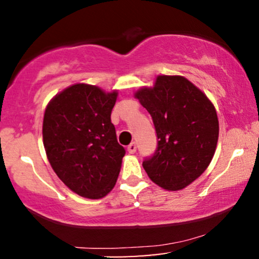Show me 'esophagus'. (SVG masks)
Wrapping results in <instances>:
<instances>
[{"label": "esophagus", "mask_w": 259, "mask_h": 259, "mask_svg": "<svg viewBox=\"0 0 259 259\" xmlns=\"http://www.w3.org/2000/svg\"><path fill=\"white\" fill-rule=\"evenodd\" d=\"M127 152H129V153H135L136 152V144H135V142H132V144L127 146Z\"/></svg>", "instance_id": "34e87169"}]
</instances>
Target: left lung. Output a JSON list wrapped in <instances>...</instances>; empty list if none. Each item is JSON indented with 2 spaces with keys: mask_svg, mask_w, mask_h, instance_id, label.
I'll return each mask as SVG.
<instances>
[{
  "mask_svg": "<svg viewBox=\"0 0 259 259\" xmlns=\"http://www.w3.org/2000/svg\"><path fill=\"white\" fill-rule=\"evenodd\" d=\"M135 97L152 117L157 150L142 162L154 184L178 191L197 179L214 156L219 121L206 95L180 75L157 76Z\"/></svg>",
  "mask_w": 259,
  "mask_h": 259,
  "instance_id": "obj_1",
  "label": "left lung"
}]
</instances>
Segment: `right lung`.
<instances>
[{"label": "right lung", "mask_w": 259, "mask_h": 259, "mask_svg": "<svg viewBox=\"0 0 259 259\" xmlns=\"http://www.w3.org/2000/svg\"><path fill=\"white\" fill-rule=\"evenodd\" d=\"M117 96V91L75 84L56 95L45 111L42 138L50 164L82 197H105L117 183L125 154L111 121Z\"/></svg>", "instance_id": "1"}]
</instances>
